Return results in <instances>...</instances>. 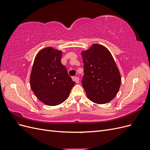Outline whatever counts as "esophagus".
<instances>
[{
	"instance_id": "obj_1",
	"label": "esophagus",
	"mask_w": 150,
	"mask_h": 150,
	"mask_svg": "<svg viewBox=\"0 0 150 150\" xmlns=\"http://www.w3.org/2000/svg\"><path fill=\"white\" fill-rule=\"evenodd\" d=\"M73 80L75 81L76 83H78L79 82V78L78 77H73Z\"/></svg>"
}]
</instances>
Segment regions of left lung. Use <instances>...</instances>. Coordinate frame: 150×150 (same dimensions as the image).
Wrapping results in <instances>:
<instances>
[{
	"instance_id": "obj_1",
	"label": "left lung",
	"mask_w": 150,
	"mask_h": 150,
	"mask_svg": "<svg viewBox=\"0 0 150 150\" xmlns=\"http://www.w3.org/2000/svg\"><path fill=\"white\" fill-rule=\"evenodd\" d=\"M84 64L82 85L88 98L96 104L108 103L118 93L121 77L111 52L94 44L81 52Z\"/></svg>"
}]
</instances>
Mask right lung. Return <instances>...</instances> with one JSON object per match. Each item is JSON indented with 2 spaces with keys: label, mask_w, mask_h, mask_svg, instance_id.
I'll use <instances>...</instances> for the list:
<instances>
[{
  "label": "right lung",
  "mask_w": 150,
  "mask_h": 150,
  "mask_svg": "<svg viewBox=\"0 0 150 150\" xmlns=\"http://www.w3.org/2000/svg\"><path fill=\"white\" fill-rule=\"evenodd\" d=\"M62 51L48 47L36 55L30 76V88L39 100L56 106L66 100L75 83L62 64Z\"/></svg>",
  "instance_id": "add662e5"
}]
</instances>
